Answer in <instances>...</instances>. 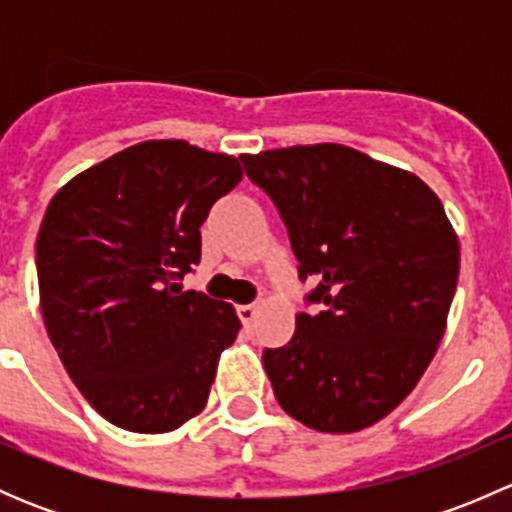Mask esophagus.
Masks as SVG:
<instances>
[{
	"label": "esophagus",
	"mask_w": 512,
	"mask_h": 512,
	"mask_svg": "<svg viewBox=\"0 0 512 512\" xmlns=\"http://www.w3.org/2000/svg\"><path fill=\"white\" fill-rule=\"evenodd\" d=\"M237 314H240L242 324L250 327V324L257 319V314H260V307H257V304H242V307H237Z\"/></svg>",
	"instance_id": "obj_1"
}]
</instances>
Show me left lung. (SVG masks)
Instances as JSON below:
<instances>
[{
    "label": "left lung",
    "instance_id": "1",
    "mask_svg": "<svg viewBox=\"0 0 512 512\" xmlns=\"http://www.w3.org/2000/svg\"><path fill=\"white\" fill-rule=\"evenodd\" d=\"M280 210L299 280L319 309L297 314L262 364L289 416L322 433L381 421L414 391L446 332L458 237L409 170L339 143L242 156Z\"/></svg>",
    "mask_w": 512,
    "mask_h": 512
}]
</instances>
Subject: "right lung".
<instances>
[{"label": "right lung", "mask_w": 512, "mask_h": 512, "mask_svg": "<svg viewBox=\"0 0 512 512\" xmlns=\"http://www.w3.org/2000/svg\"><path fill=\"white\" fill-rule=\"evenodd\" d=\"M240 180L225 153L143 141L51 198L36 237L41 314L76 389L113 426L165 433L208 404L242 324L180 282L200 262V225Z\"/></svg>", "instance_id": "1"}]
</instances>
